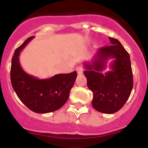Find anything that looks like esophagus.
<instances>
[{
    "mask_svg": "<svg viewBox=\"0 0 148 148\" xmlns=\"http://www.w3.org/2000/svg\"><path fill=\"white\" fill-rule=\"evenodd\" d=\"M76 72H77L78 74L81 75V74H82L83 73H84V67H82V66H78V67H76Z\"/></svg>",
    "mask_w": 148,
    "mask_h": 148,
    "instance_id": "esophagus-1",
    "label": "esophagus"
}]
</instances>
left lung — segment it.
Segmentation results:
<instances>
[{"instance_id":"1","label":"left lung","mask_w":148,"mask_h":148,"mask_svg":"<svg viewBox=\"0 0 148 148\" xmlns=\"http://www.w3.org/2000/svg\"><path fill=\"white\" fill-rule=\"evenodd\" d=\"M111 45L99 49L91 62H84L88 87L93 93L92 105L97 111L111 114L123 108L133 88L130 54L118 40L108 37ZM112 70L103 74L108 59Z\"/></svg>"}]
</instances>
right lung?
Returning <instances> with one entry per match:
<instances>
[{
    "instance_id": "right-lung-1",
    "label": "right lung",
    "mask_w": 148,
    "mask_h": 148,
    "mask_svg": "<svg viewBox=\"0 0 148 148\" xmlns=\"http://www.w3.org/2000/svg\"><path fill=\"white\" fill-rule=\"evenodd\" d=\"M34 37L27 39L15 50L12 59L10 79L16 95L24 104L37 113H47L62 107L68 99L77 73L59 74L49 79H39L21 68L20 52Z\"/></svg>"
}]
</instances>
